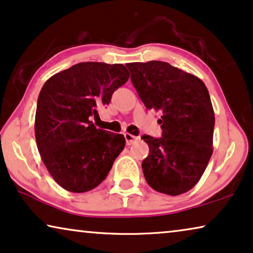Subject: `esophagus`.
Returning a JSON list of instances; mask_svg holds the SVG:
<instances>
[{
    "label": "esophagus",
    "instance_id": "34e87169",
    "mask_svg": "<svg viewBox=\"0 0 253 253\" xmlns=\"http://www.w3.org/2000/svg\"><path fill=\"white\" fill-rule=\"evenodd\" d=\"M124 138H126V145H132L136 143V141L139 139V137H136L133 136V134H131L129 132H126L124 133Z\"/></svg>",
    "mask_w": 253,
    "mask_h": 253
}]
</instances>
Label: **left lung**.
Wrapping results in <instances>:
<instances>
[{"instance_id": "1", "label": "left lung", "mask_w": 253, "mask_h": 253, "mask_svg": "<svg viewBox=\"0 0 253 253\" xmlns=\"http://www.w3.org/2000/svg\"><path fill=\"white\" fill-rule=\"evenodd\" d=\"M131 82L147 109L161 113L162 137L144 134L150 153L141 167L147 184L182 195L202 177L213 153L214 110L205 84L167 62L127 63Z\"/></svg>"}]
</instances>
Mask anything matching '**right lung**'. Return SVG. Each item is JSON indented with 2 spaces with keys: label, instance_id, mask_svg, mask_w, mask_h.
<instances>
[{
  "label": "right lung",
  "instance_id": "add662e5",
  "mask_svg": "<svg viewBox=\"0 0 253 253\" xmlns=\"http://www.w3.org/2000/svg\"><path fill=\"white\" fill-rule=\"evenodd\" d=\"M129 76L123 64L83 62L41 88L34 123L38 150L51 177L68 191L96 188L126 146L123 134L98 129L93 119Z\"/></svg>",
  "mask_w": 253,
  "mask_h": 253
}]
</instances>
